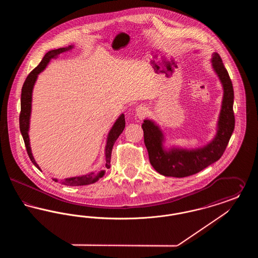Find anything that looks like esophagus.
I'll return each mask as SVG.
<instances>
[{"label": "esophagus", "mask_w": 258, "mask_h": 258, "mask_svg": "<svg viewBox=\"0 0 258 258\" xmlns=\"http://www.w3.org/2000/svg\"><path fill=\"white\" fill-rule=\"evenodd\" d=\"M148 109L147 107L145 105H140L136 108V116L140 119V120H143L145 117H146V114H147Z\"/></svg>", "instance_id": "obj_1"}]
</instances>
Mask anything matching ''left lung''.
<instances>
[{"instance_id":"8db88e82","label":"left lung","mask_w":258,"mask_h":258,"mask_svg":"<svg viewBox=\"0 0 258 258\" xmlns=\"http://www.w3.org/2000/svg\"><path fill=\"white\" fill-rule=\"evenodd\" d=\"M211 61L223 89L217 134L211 142L204 147L191 150L177 147L165 149L163 145L165 137L160 126L149 119L142 123L150 162L155 170L163 176L183 178L203 170L221 159L232 135L235 126L232 82L218 53L213 54Z\"/></svg>"}]
</instances>
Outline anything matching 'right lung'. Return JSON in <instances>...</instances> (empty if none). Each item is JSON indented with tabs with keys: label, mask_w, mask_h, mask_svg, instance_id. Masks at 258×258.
Instances as JSON below:
<instances>
[{
	"label": "right lung",
	"mask_w": 258,
	"mask_h": 258,
	"mask_svg": "<svg viewBox=\"0 0 258 258\" xmlns=\"http://www.w3.org/2000/svg\"><path fill=\"white\" fill-rule=\"evenodd\" d=\"M74 45H70L68 47H61L59 49L50 50L48 51L44 57L42 58L39 64L37 66L35 70H33L30 74L27 76L25 80L24 84L22 87V92H21V112L19 116V126H20V132L21 135L23 136L24 139L25 146L27 149L28 156L30 158L31 161L35 164V166L40 169L38 164L36 162V160L33 157L32 150L30 146V138H29V128H30V117H31V111H32V95H33V89L35 86V83L37 81V75L40 74L48 64L51 59H55L58 57L62 52L69 51L73 49ZM125 125V121H124V115L121 114L120 117L116 120V122L111 127L110 132L107 135V140H106V146H105V167L108 169L110 168L111 153H112V148L118 137L123 133V128ZM105 174V170H101L98 172L96 175L94 172H91L86 175L78 176V177H72V178H67L63 181H61L62 184L66 185H85V184H94L103 177ZM53 181L58 182L57 179H53Z\"/></svg>",
	"instance_id": "add662e5"
}]
</instances>
